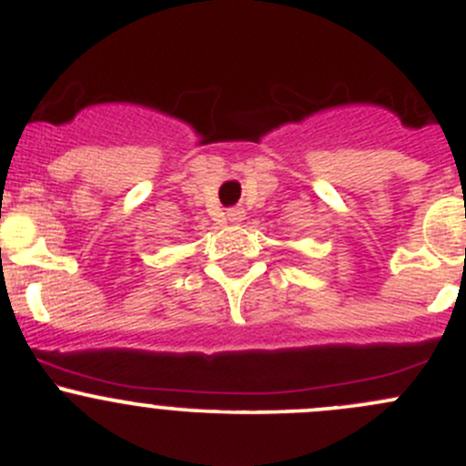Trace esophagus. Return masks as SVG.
<instances>
[{
	"mask_svg": "<svg viewBox=\"0 0 466 466\" xmlns=\"http://www.w3.org/2000/svg\"><path fill=\"white\" fill-rule=\"evenodd\" d=\"M243 218H246V211L238 209V207H234V209L228 211V220H229V223H241Z\"/></svg>",
	"mask_w": 466,
	"mask_h": 466,
	"instance_id": "esophagus-1",
	"label": "esophagus"
}]
</instances>
